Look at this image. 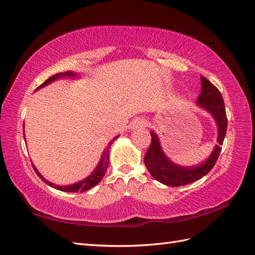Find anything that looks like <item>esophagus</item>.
I'll return each instance as SVG.
<instances>
[{"instance_id": "esophagus-1", "label": "esophagus", "mask_w": 255, "mask_h": 255, "mask_svg": "<svg viewBox=\"0 0 255 255\" xmlns=\"http://www.w3.org/2000/svg\"><path fill=\"white\" fill-rule=\"evenodd\" d=\"M145 127H146V122H145L144 119L136 118L132 122V128H145Z\"/></svg>"}]
</instances>
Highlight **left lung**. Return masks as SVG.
<instances>
[{
    "label": "left lung",
    "instance_id": "1",
    "mask_svg": "<svg viewBox=\"0 0 255 255\" xmlns=\"http://www.w3.org/2000/svg\"><path fill=\"white\" fill-rule=\"evenodd\" d=\"M202 89L197 98V105L213 116L217 126V145L205 161L197 166L183 167L171 161L163 152L158 135L151 131V143L144 157L146 168L155 180L168 186H182L189 184L206 175L212 170L222 150V145L227 131V116L224 99L216 86L204 76H201Z\"/></svg>",
    "mask_w": 255,
    "mask_h": 255
}]
</instances>
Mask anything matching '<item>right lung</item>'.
Instances as JSON below:
<instances>
[{"label": "right lung", "mask_w": 255, "mask_h": 255, "mask_svg": "<svg viewBox=\"0 0 255 255\" xmlns=\"http://www.w3.org/2000/svg\"><path fill=\"white\" fill-rule=\"evenodd\" d=\"M76 76H77L76 73L70 72V71L69 72H64V73H58V74H55L53 76H51L50 78H48V80L44 82L43 84H41L40 86H39L37 89H40V88H42L44 86H47L48 84L52 83V82H54L56 80H59V78H61V77H76ZM118 137H119V135H118V136H116V137H113L110 140L108 146H107L106 148H105L103 155H101V159H100V161L98 163V166L95 168V170L92 173H90L87 178H85L84 180L80 181V182H77V183L71 184V185H56V184H53L52 182H50V181L46 180V179L42 177V175L40 174V172L37 170V168L35 167V165H33V163H32V167H33V169H35L36 173L39 175V178H40L43 181V182H46V184L50 185L51 188H54L56 190H60V191H63V192H85V191H87L89 189L94 188L95 185H97L101 181V179L104 178V175L107 172V168H108V166H109V149H110V146L112 145V143L115 142V140Z\"/></svg>", "instance_id": "obj_1"}]
</instances>
